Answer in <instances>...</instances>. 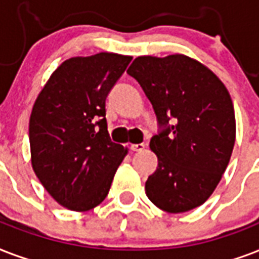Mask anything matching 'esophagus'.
<instances>
[{
	"instance_id": "obj_1",
	"label": "esophagus",
	"mask_w": 259,
	"mask_h": 259,
	"mask_svg": "<svg viewBox=\"0 0 259 259\" xmlns=\"http://www.w3.org/2000/svg\"><path fill=\"white\" fill-rule=\"evenodd\" d=\"M144 148H146V144H144V143L132 144V146H131V150H132V151H143Z\"/></svg>"
}]
</instances>
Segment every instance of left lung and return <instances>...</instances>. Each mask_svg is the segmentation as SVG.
<instances>
[{"label": "left lung", "mask_w": 259, "mask_h": 259, "mask_svg": "<svg viewBox=\"0 0 259 259\" xmlns=\"http://www.w3.org/2000/svg\"><path fill=\"white\" fill-rule=\"evenodd\" d=\"M127 73L152 104L162 131L150 140L158 167L146 181L150 201L170 213L197 208L223 177L235 144L227 88L196 59L138 57Z\"/></svg>", "instance_id": "left-lung-1"}]
</instances>
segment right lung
Masks as SVG:
<instances>
[{
  "instance_id": "add662e5",
  "label": "right lung",
  "mask_w": 259,
  "mask_h": 259,
  "mask_svg": "<svg viewBox=\"0 0 259 259\" xmlns=\"http://www.w3.org/2000/svg\"><path fill=\"white\" fill-rule=\"evenodd\" d=\"M132 57L100 53L65 61L36 98L31 162L50 196L70 211L101 204L128 148L108 134L105 100Z\"/></svg>"
}]
</instances>
